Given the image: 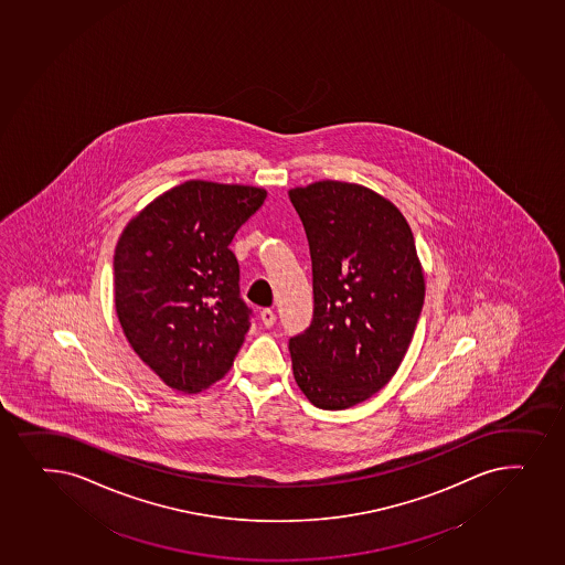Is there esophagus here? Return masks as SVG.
<instances>
[{"mask_svg":"<svg viewBox=\"0 0 565 565\" xmlns=\"http://www.w3.org/2000/svg\"><path fill=\"white\" fill-rule=\"evenodd\" d=\"M262 322L265 327H273L274 322H276V313L273 310H263L262 311Z\"/></svg>","mask_w":565,"mask_h":565,"instance_id":"1","label":"esophagus"}]
</instances>
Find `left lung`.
Here are the masks:
<instances>
[{
  "mask_svg": "<svg viewBox=\"0 0 565 565\" xmlns=\"http://www.w3.org/2000/svg\"><path fill=\"white\" fill-rule=\"evenodd\" d=\"M310 244L313 319L289 340L292 375L324 411L370 399L407 354L425 297L399 209L354 182L289 190Z\"/></svg>",
  "mask_w": 565,
  "mask_h": 565,
  "instance_id": "obj_1",
  "label": "left lung"
}]
</instances>
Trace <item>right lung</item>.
I'll return each mask as SVG.
<instances>
[{
  "label": "right lung",
  "instance_id": "right-lung-1",
  "mask_svg": "<svg viewBox=\"0 0 565 565\" xmlns=\"http://www.w3.org/2000/svg\"><path fill=\"white\" fill-rule=\"evenodd\" d=\"M267 192L186 181L122 230L114 255L116 311L134 352L171 388L195 394L231 370L252 310L230 244Z\"/></svg>",
  "mask_w": 565,
  "mask_h": 565
}]
</instances>
